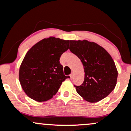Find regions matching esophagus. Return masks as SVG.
<instances>
[{
    "mask_svg": "<svg viewBox=\"0 0 131 131\" xmlns=\"http://www.w3.org/2000/svg\"><path fill=\"white\" fill-rule=\"evenodd\" d=\"M70 78H71V80L73 79V74H70Z\"/></svg>",
    "mask_w": 131,
    "mask_h": 131,
    "instance_id": "obj_1",
    "label": "esophagus"
}]
</instances>
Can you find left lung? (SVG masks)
<instances>
[{"label": "left lung", "instance_id": "1", "mask_svg": "<svg viewBox=\"0 0 131 131\" xmlns=\"http://www.w3.org/2000/svg\"><path fill=\"white\" fill-rule=\"evenodd\" d=\"M69 49L81 60L84 68L83 83L74 85L77 93L92 103L105 98L115 88L118 75L111 55L95 42L86 40L70 41Z\"/></svg>", "mask_w": 131, "mask_h": 131}]
</instances>
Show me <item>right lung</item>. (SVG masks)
Segmentation results:
<instances>
[{
	"mask_svg": "<svg viewBox=\"0 0 131 131\" xmlns=\"http://www.w3.org/2000/svg\"><path fill=\"white\" fill-rule=\"evenodd\" d=\"M70 41L50 37L36 44L26 53L19 69V81L24 92L37 102L54 96L69 76L63 73L61 54L68 50Z\"/></svg>",
	"mask_w": 131,
	"mask_h": 131,
	"instance_id": "obj_1",
	"label": "right lung"
}]
</instances>
